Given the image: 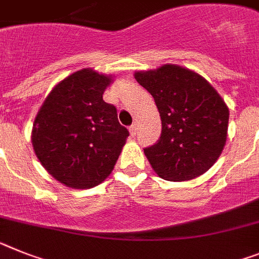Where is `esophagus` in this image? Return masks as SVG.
Here are the masks:
<instances>
[{
    "instance_id": "34e87169",
    "label": "esophagus",
    "mask_w": 259,
    "mask_h": 259,
    "mask_svg": "<svg viewBox=\"0 0 259 259\" xmlns=\"http://www.w3.org/2000/svg\"><path fill=\"white\" fill-rule=\"evenodd\" d=\"M128 130H130V135H131L132 138H135V136H136V132H138V125H136L134 123V124H132L131 127L128 128Z\"/></svg>"
}]
</instances>
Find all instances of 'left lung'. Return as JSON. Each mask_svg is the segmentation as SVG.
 I'll use <instances>...</instances> for the list:
<instances>
[{
	"label": "left lung",
	"mask_w": 259,
	"mask_h": 259,
	"mask_svg": "<svg viewBox=\"0 0 259 259\" xmlns=\"http://www.w3.org/2000/svg\"><path fill=\"white\" fill-rule=\"evenodd\" d=\"M134 76L154 98L162 123L160 140L144 149L152 169L171 182L204 174L228 136L229 108L222 96L199 73L174 64Z\"/></svg>",
	"instance_id": "obj_1"
}]
</instances>
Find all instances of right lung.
<instances>
[{
    "label": "right lung",
    "mask_w": 259,
    "mask_h": 259,
    "mask_svg": "<svg viewBox=\"0 0 259 259\" xmlns=\"http://www.w3.org/2000/svg\"><path fill=\"white\" fill-rule=\"evenodd\" d=\"M114 77L90 68L57 82L35 116L31 143L37 160L66 187L92 189L111 174L128 138L116 108L103 101Z\"/></svg>",
    "instance_id": "obj_1"
}]
</instances>
